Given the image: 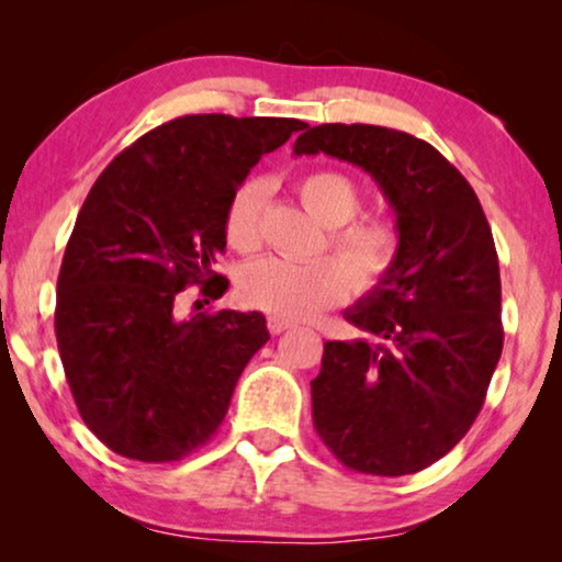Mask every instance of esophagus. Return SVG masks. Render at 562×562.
<instances>
[{
    "label": "esophagus",
    "instance_id": "1",
    "mask_svg": "<svg viewBox=\"0 0 562 562\" xmlns=\"http://www.w3.org/2000/svg\"><path fill=\"white\" fill-rule=\"evenodd\" d=\"M289 327H291V322H286V319L268 317V333H271V335H281L283 329H289Z\"/></svg>",
    "mask_w": 562,
    "mask_h": 562
}]
</instances>
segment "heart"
I'll return each instance as SVG.
<instances>
[{"label": "heart", "mask_w": 562, "mask_h": 562, "mask_svg": "<svg viewBox=\"0 0 562 562\" xmlns=\"http://www.w3.org/2000/svg\"><path fill=\"white\" fill-rule=\"evenodd\" d=\"M304 210L329 227L327 240L335 258L306 263L263 258L240 273L237 289L245 304L281 319H312L322 310L340 304L350 289L373 291L394 271L402 235L386 217H356L363 194L348 173L322 168L299 181ZM266 183L248 179L237 187L225 212V237L237 252H256L263 245Z\"/></svg>", "instance_id": "heart-1"}]
</instances>
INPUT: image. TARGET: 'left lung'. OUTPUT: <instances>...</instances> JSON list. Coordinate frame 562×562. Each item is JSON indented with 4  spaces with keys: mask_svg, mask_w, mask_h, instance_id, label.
<instances>
[{
    "mask_svg": "<svg viewBox=\"0 0 562 562\" xmlns=\"http://www.w3.org/2000/svg\"><path fill=\"white\" fill-rule=\"evenodd\" d=\"M302 130L294 156L327 153L371 173L402 235L394 271L345 312L366 337L325 342L314 429L350 471L417 473L463 440L502 358L494 235L471 183L419 137L340 122Z\"/></svg>",
    "mask_w": 562,
    "mask_h": 562,
    "instance_id": "8db88e82",
    "label": "left lung"
}]
</instances>
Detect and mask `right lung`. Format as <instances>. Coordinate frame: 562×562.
<instances>
[{
  "label": "right lung",
  "mask_w": 562,
  "mask_h": 562,
  "mask_svg": "<svg viewBox=\"0 0 562 562\" xmlns=\"http://www.w3.org/2000/svg\"><path fill=\"white\" fill-rule=\"evenodd\" d=\"M302 127L187 114L137 137L91 187L60 263L56 340L81 419L117 456L171 463L225 419L243 368L271 337L266 317L179 319L176 304L191 283L225 294L214 263L229 199Z\"/></svg>",
  "instance_id": "right-lung-1"
}]
</instances>
